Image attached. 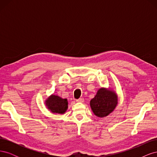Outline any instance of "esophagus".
<instances>
[{"instance_id":"34e87169","label":"esophagus","mask_w":157,"mask_h":157,"mask_svg":"<svg viewBox=\"0 0 157 157\" xmlns=\"http://www.w3.org/2000/svg\"><path fill=\"white\" fill-rule=\"evenodd\" d=\"M77 102H78V103H82L84 102V98H79L78 99H77Z\"/></svg>"}]
</instances>
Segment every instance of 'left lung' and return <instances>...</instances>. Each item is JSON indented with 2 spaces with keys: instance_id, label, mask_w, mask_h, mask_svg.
Returning a JSON list of instances; mask_svg holds the SVG:
<instances>
[{
  "instance_id": "left-lung-1",
  "label": "left lung",
  "mask_w": 157,
  "mask_h": 157,
  "mask_svg": "<svg viewBox=\"0 0 157 157\" xmlns=\"http://www.w3.org/2000/svg\"><path fill=\"white\" fill-rule=\"evenodd\" d=\"M118 103V96L115 90L111 88L101 87L90 100V105L95 115L103 118L115 110Z\"/></svg>"
}]
</instances>
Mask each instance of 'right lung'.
<instances>
[{"label":"right lung","instance_id":"1","mask_svg":"<svg viewBox=\"0 0 157 157\" xmlns=\"http://www.w3.org/2000/svg\"><path fill=\"white\" fill-rule=\"evenodd\" d=\"M45 105L54 114H65L68 109L67 99H63L58 95L51 94L44 101Z\"/></svg>","mask_w":157,"mask_h":157}]
</instances>
